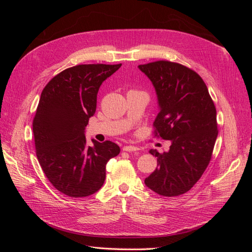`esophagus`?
Returning <instances> with one entry per match:
<instances>
[{"label": "esophagus", "mask_w": 252, "mask_h": 252, "mask_svg": "<svg viewBox=\"0 0 252 252\" xmlns=\"http://www.w3.org/2000/svg\"><path fill=\"white\" fill-rule=\"evenodd\" d=\"M124 151H128V152H133V151H139L140 149L135 146H131V145H128V146H124L123 147Z\"/></svg>", "instance_id": "34e87169"}]
</instances>
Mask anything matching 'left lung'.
I'll list each match as a JSON object with an SVG mask.
<instances>
[{
  "label": "left lung",
  "mask_w": 252,
  "mask_h": 252,
  "mask_svg": "<svg viewBox=\"0 0 252 252\" xmlns=\"http://www.w3.org/2000/svg\"><path fill=\"white\" fill-rule=\"evenodd\" d=\"M158 95L156 135L171 142L169 151L149 152L158 167L145 184L163 196L187 192L211 159L218 136L217 110L203 79L190 68L169 61L139 65Z\"/></svg>",
  "instance_id": "1"
}]
</instances>
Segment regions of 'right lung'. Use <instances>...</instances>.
I'll list each match as a JSON object with an SVG mask.
<instances>
[{
  "mask_svg": "<svg viewBox=\"0 0 252 252\" xmlns=\"http://www.w3.org/2000/svg\"><path fill=\"white\" fill-rule=\"evenodd\" d=\"M122 64H82L63 70L43 89L32 123L35 152L52 186L71 197L100 189L106 164L120 154L116 143L93 140L87 146L85 127L96 109L102 83Z\"/></svg>",
  "mask_w": 252,
  "mask_h": 252,
  "instance_id": "add662e5",
  "label": "right lung"
}]
</instances>
